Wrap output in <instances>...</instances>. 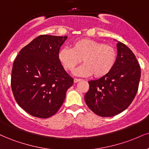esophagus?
Returning <instances> with one entry per match:
<instances>
[{
  "instance_id": "1",
  "label": "esophagus",
  "mask_w": 149,
  "mask_h": 149,
  "mask_svg": "<svg viewBox=\"0 0 149 149\" xmlns=\"http://www.w3.org/2000/svg\"><path fill=\"white\" fill-rule=\"evenodd\" d=\"M80 80H81V79H80V78H74V79H73V82H74L75 83H78V82H80Z\"/></svg>"
}]
</instances>
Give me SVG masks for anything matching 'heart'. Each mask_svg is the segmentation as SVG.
I'll return each mask as SVG.
<instances>
[{
	"instance_id": "1",
	"label": "heart",
	"mask_w": 149,
	"mask_h": 149,
	"mask_svg": "<svg viewBox=\"0 0 149 149\" xmlns=\"http://www.w3.org/2000/svg\"><path fill=\"white\" fill-rule=\"evenodd\" d=\"M118 53L114 46L89 38L73 42L71 49L61 48L58 59L66 71L71 72L81 61V65L75 71L79 76L102 78L111 72L117 61Z\"/></svg>"
}]
</instances>
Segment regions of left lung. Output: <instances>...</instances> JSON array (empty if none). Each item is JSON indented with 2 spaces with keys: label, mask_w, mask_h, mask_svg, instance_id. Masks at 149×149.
Listing matches in <instances>:
<instances>
[{
  "label": "left lung",
  "mask_w": 149,
  "mask_h": 149,
  "mask_svg": "<svg viewBox=\"0 0 149 149\" xmlns=\"http://www.w3.org/2000/svg\"><path fill=\"white\" fill-rule=\"evenodd\" d=\"M117 61L111 72L88 82L87 106L102 117H112L130 105L139 88L141 69L134 54L123 42L117 44Z\"/></svg>",
  "instance_id": "8db88e82"
}]
</instances>
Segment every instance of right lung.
Here are the masks:
<instances>
[{"label": "right lung", "mask_w": 149, "mask_h": 149, "mask_svg": "<svg viewBox=\"0 0 149 149\" xmlns=\"http://www.w3.org/2000/svg\"><path fill=\"white\" fill-rule=\"evenodd\" d=\"M67 36L41 35L24 47L15 58L11 75L15 100L34 117L47 118L60 109L73 79L58 59Z\"/></svg>", "instance_id": "1"}]
</instances>
